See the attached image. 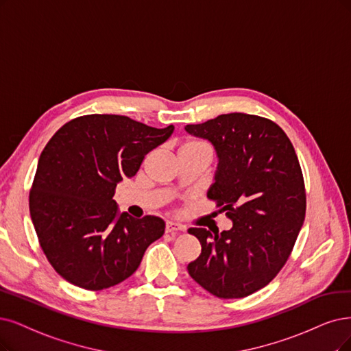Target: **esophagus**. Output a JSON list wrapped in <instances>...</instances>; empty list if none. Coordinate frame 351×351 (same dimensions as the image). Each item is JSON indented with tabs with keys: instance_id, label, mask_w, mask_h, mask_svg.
Returning <instances> with one entry per match:
<instances>
[{
	"instance_id": "34e87169",
	"label": "esophagus",
	"mask_w": 351,
	"mask_h": 351,
	"mask_svg": "<svg viewBox=\"0 0 351 351\" xmlns=\"http://www.w3.org/2000/svg\"><path fill=\"white\" fill-rule=\"evenodd\" d=\"M185 227L180 226L175 221H166V232H175V231H184Z\"/></svg>"
}]
</instances>
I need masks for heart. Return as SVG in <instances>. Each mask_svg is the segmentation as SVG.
<instances>
[{
    "mask_svg": "<svg viewBox=\"0 0 351 351\" xmlns=\"http://www.w3.org/2000/svg\"><path fill=\"white\" fill-rule=\"evenodd\" d=\"M201 145H204V143L197 141V140H189V141H186L185 145L182 146V149H186V147H195V146H201Z\"/></svg>",
    "mask_w": 351,
    "mask_h": 351,
    "instance_id": "heart-1",
    "label": "heart"
}]
</instances>
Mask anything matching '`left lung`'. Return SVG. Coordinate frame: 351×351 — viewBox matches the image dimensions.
Masks as SVG:
<instances>
[{"label": "left lung", "instance_id": "obj_1", "mask_svg": "<svg viewBox=\"0 0 351 351\" xmlns=\"http://www.w3.org/2000/svg\"><path fill=\"white\" fill-rule=\"evenodd\" d=\"M185 130L214 145L219 163L208 198L232 221L223 232L188 230L202 247L188 271L217 298L249 296L276 278L304 224L300 160L289 137L265 117L231 112Z\"/></svg>", "mask_w": 351, "mask_h": 351}]
</instances>
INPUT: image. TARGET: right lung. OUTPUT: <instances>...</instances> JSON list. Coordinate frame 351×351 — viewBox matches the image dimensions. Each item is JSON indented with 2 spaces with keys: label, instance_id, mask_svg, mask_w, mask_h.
<instances>
[{
  "label": "right lung",
  "instance_id": "1",
  "mask_svg": "<svg viewBox=\"0 0 351 351\" xmlns=\"http://www.w3.org/2000/svg\"><path fill=\"white\" fill-rule=\"evenodd\" d=\"M173 133L125 115L89 114L62 125L38 159L30 189L32 221L49 263L69 283L102 291L137 270L165 221L117 214V184Z\"/></svg>",
  "mask_w": 351,
  "mask_h": 351
}]
</instances>
